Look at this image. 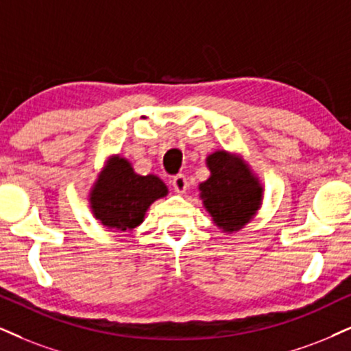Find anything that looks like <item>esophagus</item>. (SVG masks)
<instances>
[{"label": "esophagus", "instance_id": "esophagus-1", "mask_svg": "<svg viewBox=\"0 0 351 351\" xmlns=\"http://www.w3.org/2000/svg\"><path fill=\"white\" fill-rule=\"evenodd\" d=\"M171 184H172V187H174V190H176L177 193H184L185 190H187V187H189L187 177H185L184 174H177V176L172 177Z\"/></svg>", "mask_w": 351, "mask_h": 351}]
</instances>
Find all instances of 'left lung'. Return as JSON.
I'll return each mask as SVG.
<instances>
[{"instance_id":"obj_1","label":"left lung","mask_w":351,"mask_h":351,"mask_svg":"<svg viewBox=\"0 0 351 351\" xmlns=\"http://www.w3.org/2000/svg\"><path fill=\"white\" fill-rule=\"evenodd\" d=\"M210 179L200 185L202 198L216 226L232 232L250 221L262 200V187L239 159L226 151L208 156Z\"/></svg>"}]
</instances>
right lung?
Returning a JSON list of instances; mask_svg holds the SVG:
<instances>
[{"label": "right lung", "mask_w": 351, "mask_h": 351, "mask_svg": "<svg viewBox=\"0 0 351 351\" xmlns=\"http://www.w3.org/2000/svg\"><path fill=\"white\" fill-rule=\"evenodd\" d=\"M167 193L156 176H138L128 161L114 158L90 193L96 218L106 226L130 231L145 218L148 206Z\"/></svg>", "instance_id": "obj_1"}]
</instances>
